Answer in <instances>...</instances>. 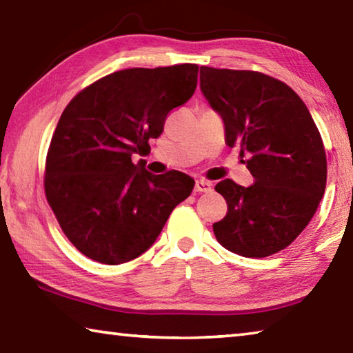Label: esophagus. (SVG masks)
Instances as JSON below:
<instances>
[{"mask_svg": "<svg viewBox=\"0 0 353 353\" xmlns=\"http://www.w3.org/2000/svg\"><path fill=\"white\" fill-rule=\"evenodd\" d=\"M213 185L208 182V181H196L194 183V191H198V193H208V191H212Z\"/></svg>", "mask_w": 353, "mask_h": 353, "instance_id": "obj_1", "label": "esophagus"}]
</instances>
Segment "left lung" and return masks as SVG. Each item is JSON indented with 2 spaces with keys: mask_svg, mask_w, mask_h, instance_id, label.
<instances>
[{
  "mask_svg": "<svg viewBox=\"0 0 353 353\" xmlns=\"http://www.w3.org/2000/svg\"><path fill=\"white\" fill-rule=\"evenodd\" d=\"M201 92L223 118L227 146H240L254 185L230 179L214 190L227 202L216 240L243 256H268L305 229L324 196L327 159L312 115L286 83L256 71L201 67Z\"/></svg>",
  "mask_w": 353,
  "mask_h": 353,
  "instance_id": "left-lung-1",
  "label": "left lung"
}]
</instances>
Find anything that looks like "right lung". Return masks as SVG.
Here are the masks:
<instances>
[{
  "instance_id": "right-lung-1",
  "label": "right lung",
  "mask_w": 353,
  "mask_h": 353,
  "mask_svg": "<svg viewBox=\"0 0 353 353\" xmlns=\"http://www.w3.org/2000/svg\"><path fill=\"white\" fill-rule=\"evenodd\" d=\"M193 63L129 68L83 88L65 107L46 157L45 193L63 234L104 265H121L152 246L194 181L181 171L152 174L132 155L151 151L168 113L198 85Z\"/></svg>"
}]
</instances>
